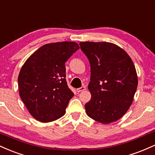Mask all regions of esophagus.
Returning <instances> with one entry per match:
<instances>
[{
  "mask_svg": "<svg viewBox=\"0 0 155 155\" xmlns=\"http://www.w3.org/2000/svg\"><path fill=\"white\" fill-rule=\"evenodd\" d=\"M86 90V87H81L76 89V92H80L81 91H84V90Z\"/></svg>",
  "mask_w": 155,
  "mask_h": 155,
  "instance_id": "1",
  "label": "esophagus"
}]
</instances>
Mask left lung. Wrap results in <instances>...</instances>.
Instances as JSON below:
<instances>
[{"instance_id":"left-lung-1","label":"left lung","mask_w":155,"mask_h":155,"mask_svg":"<svg viewBox=\"0 0 155 155\" xmlns=\"http://www.w3.org/2000/svg\"><path fill=\"white\" fill-rule=\"evenodd\" d=\"M90 64L88 89L91 99L87 114L103 124L120 120L132 104L138 86L133 60L125 51L109 42H81Z\"/></svg>"}]
</instances>
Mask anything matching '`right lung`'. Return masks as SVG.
Instances as JSON below:
<instances>
[{"label": "right lung", "mask_w": 155, "mask_h": 155, "mask_svg": "<svg viewBox=\"0 0 155 155\" xmlns=\"http://www.w3.org/2000/svg\"><path fill=\"white\" fill-rule=\"evenodd\" d=\"M79 49L72 41L45 44L22 65L18 76L19 96L35 120L52 122L65 114L74 95L68 87L65 63Z\"/></svg>", "instance_id": "right-lung-1"}]
</instances>
